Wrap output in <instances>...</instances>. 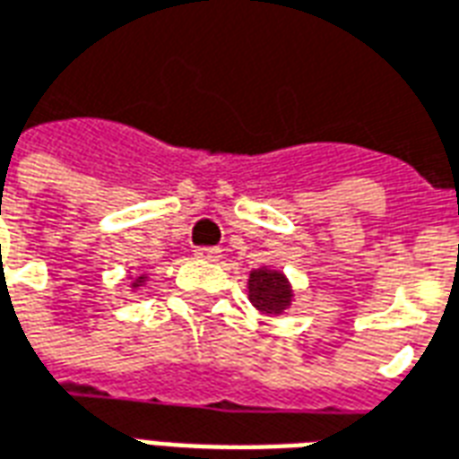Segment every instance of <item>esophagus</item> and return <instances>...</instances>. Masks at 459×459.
<instances>
[{"mask_svg": "<svg viewBox=\"0 0 459 459\" xmlns=\"http://www.w3.org/2000/svg\"><path fill=\"white\" fill-rule=\"evenodd\" d=\"M221 250L219 248H213V246H201V248L194 250V255L199 260H219Z\"/></svg>", "mask_w": 459, "mask_h": 459, "instance_id": "34e87169", "label": "esophagus"}]
</instances>
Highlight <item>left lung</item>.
Wrapping results in <instances>:
<instances>
[{"mask_svg":"<svg viewBox=\"0 0 459 459\" xmlns=\"http://www.w3.org/2000/svg\"><path fill=\"white\" fill-rule=\"evenodd\" d=\"M248 290L250 302L265 315H280L282 309H288L290 299H292V290H290L288 280L278 270H253L248 280Z\"/></svg>","mask_w":459,"mask_h":459,"instance_id":"left-lung-1","label":"left lung"}]
</instances>
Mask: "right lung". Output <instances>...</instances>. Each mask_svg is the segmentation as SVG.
I'll use <instances>...</instances> for the list:
<instances>
[{"instance_id":"1","label":"right lung","mask_w":459,"mask_h":459,"mask_svg":"<svg viewBox=\"0 0 459 459\" xmlns=\"http://www.w3.org/2000/svg\"><path fill=\"white\" fill-rule=\"evenodd\" d=\"M140 282H142V278H140V280H134V288H140Z\"/></svg>"}]
</instances>
